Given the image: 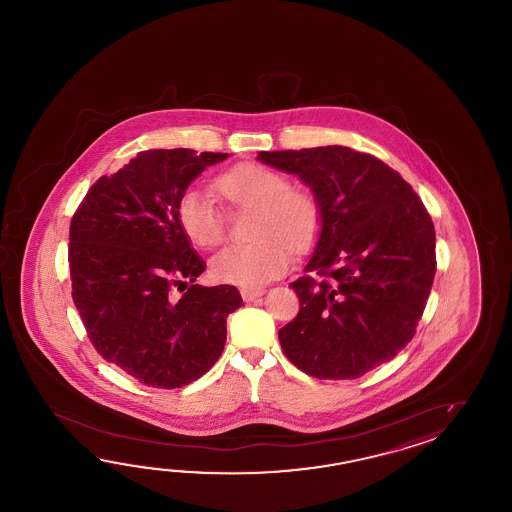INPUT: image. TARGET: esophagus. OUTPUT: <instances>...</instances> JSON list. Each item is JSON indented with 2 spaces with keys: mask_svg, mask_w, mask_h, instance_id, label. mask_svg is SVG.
Masks as SVG:
<instances>
[{
  "mask_svg": "<svg viewBox=\"0 0 512 512\" xmlns=\"http://www.w3.org/2000/svg\"><path fill=\"white\" fill-rule=\"evenodd\" d=\"M240 293L245 302H252L254 298H258V296L265 293V289H263V287H243Z\"/></svg>",
  "mask_w": 512,
  "mask_h": 512,
  "instance_id": "1",
  "label": "esophagus"
}]
</instances>
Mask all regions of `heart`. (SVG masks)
I'll return each instance as SVG.
<instances>
[{
    "mask_svg": "<svg viewBox=\"0 0 512 512\" xmlns=\"http://www.w3.org/2000/svg\"><path fill=\"white\" fill-rule=\"evenodd\" d=\"M219 194L234 207L256 208L247 245H230L212 258L219 282L258 287L278 278L289 267L294 249L315 243L322 229V208L311 192L294 190L285 175L261 164L245 163L219 175ZM177 219L186 238L201 249H212L225 236V219L207 192L188 190L177 203Z\"/></svg>",
    "mask_w": 512,
    "mask_h": 512,
    "instance_id": "1",
    "label": "heart"
}]
</instances>
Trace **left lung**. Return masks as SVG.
<instances>
[{"label": "left lung", "mask_w": 512, "mask_h": 512, "mask_svg": "<svg viewBox=\"0 0 512 512\" xmlns=\"http://www.w3.org/2000/svg\"><path fill=\"white\" fill-rule=\"evenodd\" d=\"M322 208L307 272L291 283L300 311L278 331L285 357L316 379H357L414 338L435 274V230L412 186L346 146L260 152Z\"/></svg>", "instance_id": "left-lung-1"}]
</instances>
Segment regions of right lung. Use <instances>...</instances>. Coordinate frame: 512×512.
<instances>
[{
    "mask_svg": "<svg viewBox=\"0 0 512 512\" xmlns=\"http://www.w3.org/2000/svg\"><path fill=\"white\" fill-rule=\"evenodd\" d=\"M229 153L141 152L100 177L69 229L73 300L102 359L152 388L205 375L243 305L234 285L203 287L205 271L179 225L177 203L201 172ZM187 289L183 297L174 287Z\"/></svg>",
    "mask_w": 512,
    "mask_h": 512,
    "instance_id": "obj_1",
    "label": "right lung"
}]
</instances>
